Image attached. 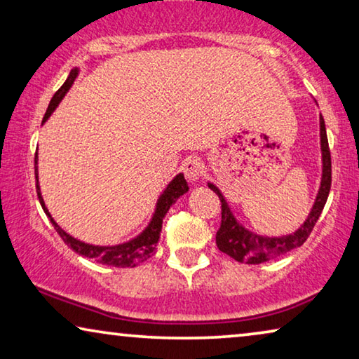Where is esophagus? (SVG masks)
<instances>
[{"instance_id":"1","label":"esophagus","mask_w":359,"mask_h":359,"mask_svg":"<svg viewBox=\"0 0 359 359\" xmlns=\"http://www.w3.org/2000/svg\"><path fill=\"white\" fill-rule=\"evenodd\" d=\"M183 170H184L186 178L189 181H198L203 176V173H205V167H203L201 158L197 157L187 158V161L183 163Z\"/></svg>"}]
</instances>
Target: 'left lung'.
<instances>
[{"label":"left lung","mask_w":359,"mask_h":359,"mask_svg":"<svg viewBox=\"0 0 359 359\" xmlns=\"http://www.w3.org/2000/svg\"><path fill=\"white\" fill-rule=\"evenodd\" d=\"M319 137H321L323 161L321 184H319V191L316 194V198H314L310 213H308L306 219L295 233L269 237L249 231L237 222V218L234 217L228 202H226L222 191H219L213 183H207L208 187H210L215 194H218L219 201H222V226H219L217 233V245L219 250L226 253V255H229L231 258H234L236 262L247 264H260L297 249V247H300L303 242L308 239V236H310L314 224H316L324 205H326L330 191V181H332V165H330V151L326 135V123H324L323 115L319 117Z\"/></svg>","instance_id":"obj_1"}]
</instances>
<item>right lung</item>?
Instances as JSON below:
<instances>
[{
  "label": "right lung",
  "instance_id": "1",
  "mask_svg": "<svg viewBox=\"0 0 359 359\" xmlns=\"http://www.w3.org/2000/svg\"><path fill=\"white\" fill-rule=\"evenodd\" d=\"M79 67L72 69V72L65 80V83L59 88L56 95L53 96L51 102L46 109L45 117H43V123L51 117L54 110L57 109V106L62 101L64 96L67 95L69 90L74 85V81L76 76H79ZM35 178H36V194H38V201H40L43 212L46 213V217L49 218V222L53 223L54 229L57 231V234L62 237V241L67 244L72 250L79 253L81 257L86 258H93L102 264H107V266H115V268H135L137 264L147 260L149 257L152 255L154 250H156L157 242L161 239V231H162V223L167 212L170 210V207L178 201V198L186 194L189 191V186H187V181L184 180L183 173H178L175 178L170 181L167 187L162 191V194L158 196L157 203H156V210L152 213L151 222L147 223L144 229L141 231L140 234L133 239L122 242V244H115V245H95V244H88V242H83L80 239H75L74 236H70L69 233L60 228V226L54 222V218L51 217V213L46 208V203L43 201L41 191H40V183H38V152L35 156Z\"/></svg>",
  "mask_w": 359,
  "mask_h": 359
}]
</instances>
